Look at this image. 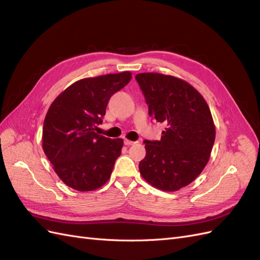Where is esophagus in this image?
I'll return each instance as SVG.
<instances>
[{"instance_id":"esophagus-1","label":"esophagus","mask_w":260,"mask_h":260,"mask_svg":"<svg viewBox=\"0 0 260 260\" xmlns=\"http://www.w3.org/2000/svg\"><path fill=\"white\" fill-rule=\"evenodd\" d=\"M124 144L125 145H133V144H136V142H133V141H130L128 139H124Z\"/></svg>"}]
</instances>
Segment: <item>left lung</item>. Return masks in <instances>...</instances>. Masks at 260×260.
<instances>
[{"instance_id": "obj_1", "label": "left lung", "mask_w": 260, "mask_h": 260, "mask_svg": "<svg viewBox=\"0 0 260 260\" xmlns=\"http://www.w3.org/2000/svg\"><path fill=\"white\" fill-rule=\"evenodd\" d=\"M148 114L166 125L159 141H144L146 155L140 174L147 183L176 192L200 176L216 138L208 104L194 86L180 78L158 73L136 76Z\"/></svg>"}]
</instances>
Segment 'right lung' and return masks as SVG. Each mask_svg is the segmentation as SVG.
I'll use <instances>...</instances> for the list:
<instances>
[{
    "mask_svg": "<svg viewBox=\"0 0 260 260\" xmlns=\"http://www.w3.org/2000/svg\"><path fill=\"white\" fill-rule=\"evenodd\" d=\"M131 78L130 72H123L78 80L46 113L43 151L59 179L74 190H96L111 178L123 140L100 136L94 129L103 122L109 99Z\"/></svg>",
    "mask_w": 260,
    "mask_h": 260,
    "instance_id": "add662e5",
    "label": "right lung"
}]
</instances>
